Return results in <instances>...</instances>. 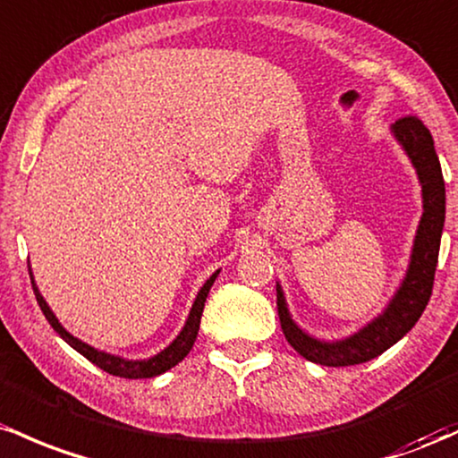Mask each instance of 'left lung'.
Wrapping results in <instances>:
<instances>
[{
	"label": "left lung",
	"mask_w": 458,
	"mask_h": 458,
	"mask_svg": "<svg viewBox=\"0 0 458 458\" xmlns=\"http://www.w3.org/2000/svg\"><path fill=\"white\" fill-rule=\"evenodd\" d=\"M389 130H392L394 140L407 153L409 162L413 164L418 182L422 186L424 212L415 231L413 246H411L407 272L385 310L352 335L342 337V340H320L296 325L287 307L284 287L276 281V310H279L285 340L307 361L320 363V366H357V363H366L378 357L415 327L433 292L441 231H444L445 220V183L441 164L437 157L433 136L420 118H400Z\"/></svg>",
	"instance_id": "obj_1"
}]
</instances>
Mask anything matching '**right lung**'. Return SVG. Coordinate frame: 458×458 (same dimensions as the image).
<instances>
[{
  "mask_svg": "<svg viewBox=\"0 0 458 458\" xmlns=\"http://www.w3.org/2000/svg\"><path fill=\"white\" fill-rule=\"evenodd\" d=\"M28 270H30V279H32V290L36 294V301H38L40 311L45 313V318H47L51 328H54V331L58 333V335L63 337V340L69 344L71 348H75L77 352L84 354L89 361L95 363L97 368H101L104 372L112 374V377H121V378H153V377H160V374L168 372V369L177 366V363L182 361V359L186 357L190 351H192L194 340H197V333H199V325H201L205 301H208L209 290H212L216 276H218V272H220V270H216L214 275L209 276L208 281H205L201 290H199L197 298H194L192 307H190L186 325L182 327V331L177 333V337H174V340L168 344L164 351L153 354V357H148V359H125V357H121V354H112V352L99 351V348L90 346V344L77 340L75 335H71V333L66 331L63 325H60V320L55 318V313L51 311L47 301H45L43 294H40V290H38V285H36L30 264H28Z\"/></svg>",
  "mask_w": 458,
  "mask_h": 458,
  "instance_id": "obj_1",
  "label": "right lung"
}]
</instances>
